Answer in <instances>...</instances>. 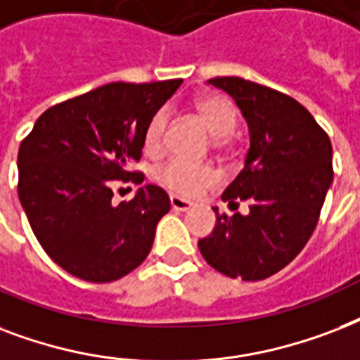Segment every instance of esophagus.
Instances as JSON below:
<instances>
[{"instance_id": "34e87169", "label": "esophagus", "mask_w": 360, "mask_h": 360, "mask_svg": "<svg viewBox=\"0 0 360 360\" xmlns=\"http://www.w3.org/2000/svg\"><path fill=\"white\" fill-rule=\"evenodd\" d=\"M171 206H172V210H189L191 208V202L186 199H182V197H176V195H171Z\"/></svg>"}]
</instances>
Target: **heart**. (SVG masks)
<instances>
[{
	"label": "heart",
	"instance_id": "b5f03b06",
	"mask_svg": "<svg viewBox=\"0 0 360 360\" xmlns=\"http://www.w3.org/2000/svg\"><path fill=\"white\" fill-rule=\"evenodd\" d=\"M195 110L205 122L206 129L214 136V146L225 148L231 144L238 114L235 105L224 96H202L195 101ZM169 127V112L161 108L152 116L144 131V150L148 154H160L165 146V133ZM219 180V172L212 165H199L182 158H174L158 171V182L171 193L193 197L205 188H210Z\"/></svg>",
	"mask_w": 360,
	"mask_h": 360
}]
</instances>
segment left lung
I'll return each mask as SVG.
<instances>
[{"label":"left lung","mask_w":360,"mask_h":360,"mask_svg":"<svg viewBox=\"0 0 360 360\" xmlns=\"http://www.w3.org/2000/svg\"><path fill=\"white\" fill-rule=\"evenodd\" d=\"M208 84L227 91L250 131L244 169L221 199L240 200L250 214L216 212V227L199 240L210 266L244 281L280 272L310 240L333 182L328 135L293 97L240 77H218Z\"/></svg>","instance_id":"left-lung-1"}]
</instances>
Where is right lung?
I'll use <instances>...</instances> for the list:
<instances>
[{
	"instance_id": "obj_1",
	"label": "right lung",
	"mask_w": 360,
	"mask_h": 360,
	"mask_svg": "<svg viewBox=\"0 0 360 360\" xmlns=\"http://www.w3.org/2000/svg\"><path fill=\"white\" fill-rule=\"evenodd\" d=\"M182 80L112 82L44 110L18 150V197L33 235L69 274L107 283L146 259L171 210L158 186L114 205V180L133 182L144 131Z\"/></svg>"
}]
</instances>
